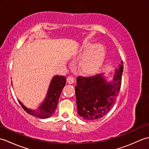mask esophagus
Masks as SVG:
<instances>
[{"label": "esophagus", "instance_id": "1", "mask_svg": "<svg viewBox=\"0 0 149 149\" xmlns=\"http://www.w3.org/2000/svg\"><path fill=\"white\" fill-rule=\"evenodd\" d=\"M66 81H67V83L68 84H73L75 82V79L73 77H71V76H69L67 79H66Z\"/></svg>", "mask_w": 149, "mask_h": 149}]
</instances>
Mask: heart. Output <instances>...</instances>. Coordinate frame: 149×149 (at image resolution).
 Returning <instances> with one entry per match:
<instances>
[{
  "instance_id": "1",
  "label": "heart",
  "mask_w": 149,
  "mask_h": 149,
  "mask_svg": "<svg viewBox=\"0 0 149 149\" xmlns=\"http://www.w3.org/2000/svg\"><path fill=\"white\" fill-rule=\"evenodd\" d=\"M83 54H86L80 64V68L84 73L88 75L95 74L99 70L106 59V49L100 43H88L84 45Z\"/></svg>"
}]
</instances>
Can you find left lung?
<instances>
[{"label":"left lung","mask_w":149,"mask_h":149,"mask_svg":"<svg viewBox=\"0 0 149 149\" xmlns=\"http://www.w3.org/2000/svg\"><path fill=\"white\" fill-rule=\"evenodd\" d=\"M123 70L121 61L109 81L105 73L77 78L75 91L79 116L86 120H96L109 111L118 95Z\"/></svg>","instance_id":"1"}]
</instances>
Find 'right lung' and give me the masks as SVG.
<instances>
[{
    "mask_svg": "<svg viewBox=\"0 0 149 149\" xmlns=\"http://www.w3.org/2000/svg\"><path fill=\"white\" fill-rule=\"evenodd\" d=\"M66 84V77L62 75H55L50 81L46 96L40 105L34 109L27 108L18 100L26 111L36 118L46 119L50 118L55 112L58 104L59 98Z\"/></svg>",
    "mask_w": 149,
    "mask_h": 149,
    "instance_id": "obj_1",
    "label": "right lung"
}]
</instances>
